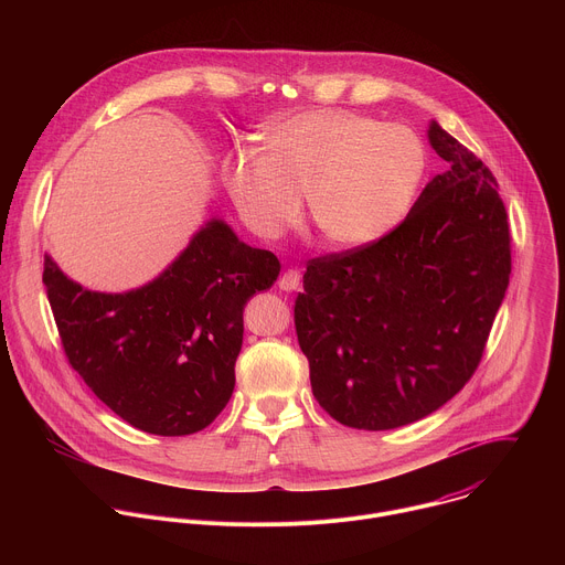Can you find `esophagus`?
<instances>
[{
    "label": "esophagus",
    "mask_w": 565,
    "mask_h": 565,
    "mask_svg": "<svg viewBox=\"0 0 565 565\" xmlns=\"http://www.w3.org/2000/svg\"><path fill=\"white\" fill-rule=\"evenodd\" d=\"M299 279H301L299 270H297V268H288V270L279 277V288L286 290V292H292V290H297Z\"/></svg>",
    "instance_id": "1"
}]
</instances>
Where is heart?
I'll use <instances>...</instances> for the list:
<instances>
[{
  "label": "heart",
  "instance_id": "1",
  "mask_svg": "<svg viewBox=\"0 0 565 565\" xmlns=\"http://www.w3.org/2000/svg\"><path fill=\"white\" fill-rule=\"evenodd\" d=\"M262 140L264 153L238 149L223 163L238 216L262 238L295 225L306 194L327 244L369 246L405 216L427 168L412 127L351 111H303L268 125Z\"/></svg>",
  "mask_w": 565,
  "mask_h": 565
}]
</instances>
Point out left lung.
I'll use <instances>...</instances> for the list:
<instances>
[{
	"instance_id": "obj_1",
	"label": "left lung",
	"mask_w": 565,
	"mask_h": 565,
	"mask_svg": "<svg viewBox=\"0 0 565 565\" xmlns=\"http://www.w3.org/2000/svg\"><path fill=\"white\" fill-rule=\"evenodd\" d=\"M429 142L447 172L373 244L310 259L295 299L312 395L353 429L405 427L451 399L473 375L510 284L494 174L436 120Z\"/></svg>"
}]
</instances>
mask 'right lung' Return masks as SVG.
<instances>
[{"instance_id":"right-lung-1","label":"right lung","mask_w":565,"mask_h":565,"mask_svg":"<svg viewBox=\"0 0 565 565\" xmlns=\"http://www.w3.org/2000/svg\"><path fill=\"white\" fill-rule=\"evenodd\" d=\"M279 268L270 250L246 246L212 218L136 290H87L49 255L42 281L68 364L105 405L140 431L188 436L227 405L244 306Z\"/></svg>"}]
</instances>
